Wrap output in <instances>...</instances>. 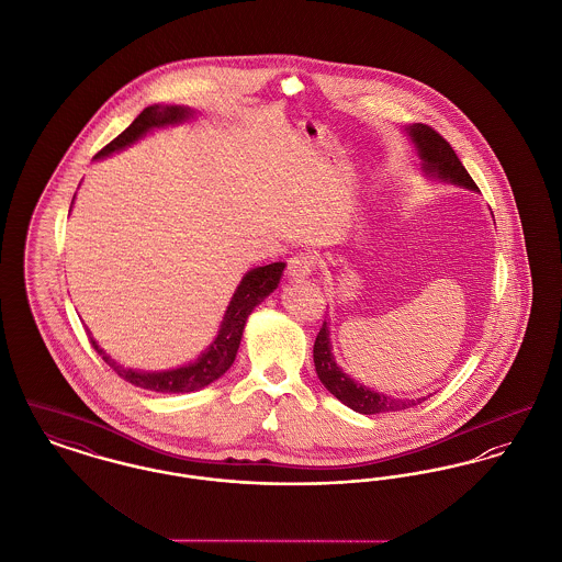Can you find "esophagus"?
<instances>
[{
	"label": "esophagus",
	"instance_id": "esophagus-1",
	"mask_svg": "<svg viewBox=\"0 0 562 562\" xmlns=\"http://www.w3.org/2000/svg\"><path fill=\"white\" fill-rule=\"evenodd\" d=\"M315 265H317V262H315V258H313L311 254L300 251V254H295V256H292V258L288 260V274H290L292 279H304V277L313 274Z\"/></svg>",
	"mask_w": 562,
	"mask_h": 562
}]
</instances>
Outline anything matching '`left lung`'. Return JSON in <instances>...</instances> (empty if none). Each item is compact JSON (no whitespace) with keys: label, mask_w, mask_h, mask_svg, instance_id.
<instances>
[{"label":"left lung","mask_w":562,"mask_h":562,"mask_svg":"<svg viewBox=\"0 0 562 562\" xmlns=\"http://www.w3.org/2000/svg\"><path fill=\"white\" fill-rule=\"evenodd\" d=\"M408 131H411V137H413L418 154H420L425 173H429L434 178L448 179V181L465 186L470 190H477L475 181L468 173V169L463 167V162L459 160V156L454 154V149L450 148V144L443 139L436 128H431L429 124L418 122V124H413ZM313 359H315L317 376L324 383L325 389L355 413H395V411L413 408L416 404L427 400V397L393 400L389 395L368 389L366 384L355 383L353 379H349L334 361V355L329 349V329H327L325 322L322 329H319V334H317V338H315Z\"/></svg>","instance_id":"8db88e82"}]
</instances>
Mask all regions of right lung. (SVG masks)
Masks as SVG:
<instances>
[{"label":"right lung","mask_w":562,"mask_h":562,"mask_svg":"<svg viewBox=\"0 0 562 562\" xmlns=\"http://www.w3.org/2000/svg\"><path fill=\"white\" fill-rule=\"evenodd\" d=\"M188 116H192V112L188 108L149 105L137 119L131 122L128 128H124L120 133L114 142H110L105 148L99 149L94 158H101V156H108L116 149L131 146L135 139H139L144 133H148L149 128H154V126L176 124V122H181ZM283 268H285L283 262H274V265H267V267L254 268L243 277L237 292L228 304V311L224 315V322H222L217 338L213 340V345L209 347L205 353L186 368L169 370V372H137V370L119 366L114 359H110V355L103 353L99 349V345L89 336L90 345L97 353L101 355V359L119 374L120 379H124L126 383L135 384L139 389H148V391H156V393H188V391L203 389L209 383H213L215 379H220L233 366L249 313L277 288Z\"/></svg>","instance_id":"obj_1"}]
</instances>
